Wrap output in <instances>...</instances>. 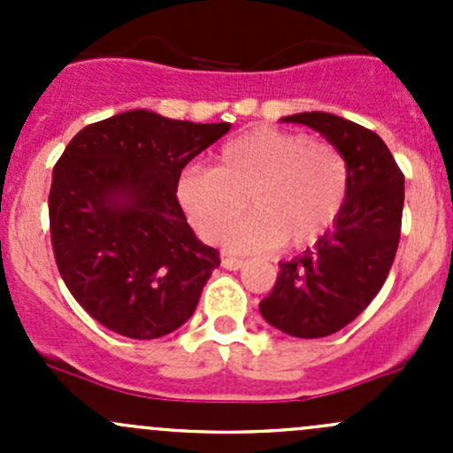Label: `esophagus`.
<instances>
[{"instance_id": "34e87169", "label": "esophagus", "mask_w": 453, "mask_h": 453, "mask_svg": "<svg viewBox=\"0 0 453 453\" xmlns=\"http://www.w3.org/2000/svg\"><path fill=\"white\" fill-rule=\"evenodd\" d=\"M221 265L226 269H230V272H236V269H241L243 267V260L241 258H232V256H223V260H221Z\"/></svg>"}]
</instances>
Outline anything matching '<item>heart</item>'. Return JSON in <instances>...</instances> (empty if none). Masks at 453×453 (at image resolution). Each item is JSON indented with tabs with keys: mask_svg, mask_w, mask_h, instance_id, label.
Returning a JSON list of instances; mask_svg holds the SVG:
<instances>
[{
	"mask_svg": "<svg viewBox=\"0 0 453 453\" xmlns=\"http://www.w3.org/2000/svg\"><path fill=\"white\" fill-rule=\"evenodd\" d=\"M349 186V164L337 146L258 127L227 140L212 168H184L175 195L208 243L226 234L248 199L254 214L227 232L226 245L236 254H265L322 241L344 212Z\"/></svg>",
	"mask_w": 453,
	"mask_h": 453,
	"instance_id": "obj_1",
	"label": "heart"
}]
</instances>
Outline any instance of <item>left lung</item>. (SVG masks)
Returning <instances> with one entry per match:
<instances>
[{
    "mask_svg": "<svg viewBox=\"0 0 453 453\" xmlns=\"http://www.w3.org/2000/svg\"><path fill=\"white\" fill-rule=\"evenodd\" d=\"M318 131L349 164V199L333 230L307 252L282 260L276 285L258 309L287 335L326 337L372 303L395 260L403 214V173L370 129L324 111L282 118Z\"/></svg>",
    "mask_w": 453,
    "mask_h": 453,
    "instance_id": "obj_1",
    "label": "left lung"
}]
</instances>
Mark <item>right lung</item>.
I'll return each mask as SVG.
<instances>
[{"label": "right lung", "instance_id": "add662e5", "mask_svg": "<svg viewBox=\"0 0 453 453\" xmlns=\"http://www.w3.org/2000/svg\"><path fill=\"white\" fill-rule=\"evenodd\" d=\"M227 131L131 109L63 150L48 199L54 258L76 303L109 331L155 340L197 309L219 252L195 236L175 184Z\"/></svg>", "mask_w": 453, "mask_h": 453}]
</instances>
